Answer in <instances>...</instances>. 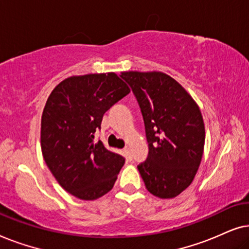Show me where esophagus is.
Listing matches in <instances>:
<instances>
[{
	"mask_svg": "<svg viewBox=\"0 0 249 249\" xmlns=\"http://www.w3.org/2000/svg\"><path fill=\"white\" fill-rule=\"evenodd\" d=\"M124 154H125V156H127L128 159H131V153H130V149H129V147H125L124 149Z\"/></svg>",
	"mask_w": 249,
	"mask_h": 249,
	"instance_id": "esophagus-1",
	"label": "esophagus"
}]
</instances>
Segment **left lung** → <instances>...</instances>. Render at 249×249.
Listing matches in <instances>:
<instances>
[{
    "label": "left lung",
    "mask_w": 249,
    "mask_h": 249,
    "mask_svg": "<svg viewBox=\"0 0 249 249\" xmlns=\"http://www.w3.org/2000/svg\"><path fill=\"white\" fill-rule=\"evenodd\" d=\"M144 118L148 156L138 171L147 190L173 198L195 178L205 144L198 105L178 81L160 71H125Z\"/></svg>",
    "instance_id": "obj_1"
}]
</instances>
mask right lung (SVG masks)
Here are the masks:
<instances>
[{"label": "right lung", "instance_id": "add662e5", "mask_svg": "<svg viewBox=\"0 0 249 249\" xmlns=\"http://www.w3.org/2000/svg\"><path fill=\"white\" fill-rule=\"evenodd\" d=\"M130 93L114 72L72 76L52 90L43 110L40 147L46 165L64 190L94 200L113 188L124 158L94 134L108 108Z\"/></svg>", "mask_w": 249, "mask_h": 249}]
</instances>
